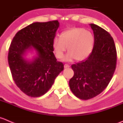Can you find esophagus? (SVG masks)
<instances>
[{
    "label": "esophagus",
    "mask_w": 123,
    "mask_h": 123,
    "mask_svg": "<svg viewBox=\"0 0 123 123\" xmlns=\"http://www.w3.org/2000/svg\"><path fill=\"white\" fill-rule=\"evenodd\" d=\"M69 67H70V66L68 65V64H65L64 65V68H65V69H66V68H69Z\"/></svg>",
    "instance_id": "obj_1"
}]
</instances>
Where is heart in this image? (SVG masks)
Here are the masks:
<instances>
[{
    "label": "heart",
    "instance_id": "b5f03b06",
    "mask_svg": "<svg viewBox=\"0 0 123 123\" xmlns=\"http://www.w3.org/2000/svg\"><path fill=\"white\" fill-rule=\"evenodd\" d=\"M93 33L83 28L74 27L63 31L60 37L53 39V48L55 55L61 59L67 49L69 53L64 57V61H78L86 59L90 54L94 46Z\"/></svg>",
    "mask_w": 123,
    "mask_h": 123
}]
</instances>
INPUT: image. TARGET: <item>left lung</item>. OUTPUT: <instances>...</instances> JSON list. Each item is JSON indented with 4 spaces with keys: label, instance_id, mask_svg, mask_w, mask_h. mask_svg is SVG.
Instances as JSON below:
<instances>
[{
    "label": "left lung",
    "instance_id": "1",
    "mask_svg": "<svg viewBox=\"0 0 123 123\" xmlns=\"http://www.w3.org/2000/svg\"><path fill=\"white\" fill-rule=\"evenodd\" d=\"M94 47L86 60L71 66L74 75L69 87L75 96L88 100L99 95L106 88L112 78L117 63L115 43L110 34L94 24Z\"/></svg>",
    "mask_w": 123,
    "mask_h": 123
}]
</instances>
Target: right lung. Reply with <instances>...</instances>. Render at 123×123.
<instances>
[{"label":"right lung","instance_id":"obj_1","mask_svg":"<svg viewBox=\"0 0 123 123\" xmlns=\"http://www.w3.org/2000/svg\"><path fill=\"white\" fill-rule=\"evenodd\" d=\"M59 25L57 20L33 23L18 31L12 41L8 57L11 72L17 87L29 96L45 94L64 69L53 53V41ZM33 50L36 55L26 59L27 52Z\"/></svg>","mask_w":123,"mask_h":123}]
</instances>
